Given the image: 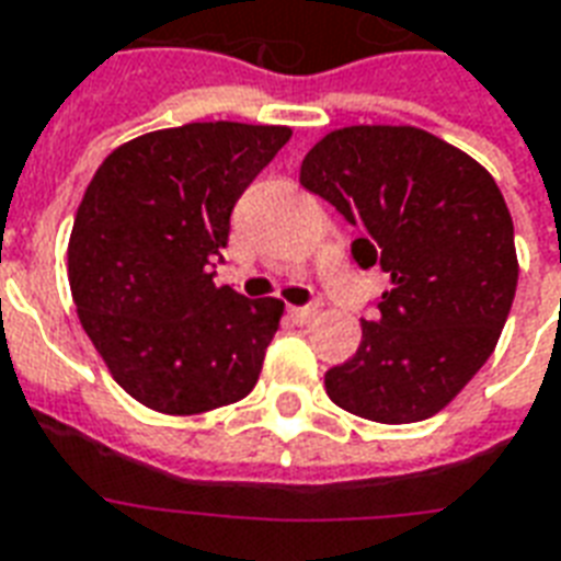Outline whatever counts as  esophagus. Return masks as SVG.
I'll return each mask as SVG.
<instances>
[{"label":"esophagus","mask_w":561,"mask_h":561,"mask_svg":"<svg viewBox=\"0 0 561 561\" xmlns=\"http://www.w3.org/2000/svg\"><path fill=\"white\" fill-rule=\"evenodd\" d=\"M314 314H318V309L314 306H291L288 309V318H291L294 323H312L314 321Z\"/></svg>","instance_id":"esophagus-1"}]
</instances>
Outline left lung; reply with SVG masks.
<instances>
[{"instance_id":"left-lung-1","label":"left lung","mask_w":561,"mask_h":561,"mask_svg":"<svg viewBox=\"0 0 561 561\" xmlns=\"http://www.w3.org/2000/svg\"><path fill=\"white\" fill-rule=\"evenodd\" d=\"M300 184L359 228V267L389 273L375 321L327 396L354 416H434L500 342L517 291L508 205L470 153L410 124H354L302 157Z\"/></svg>"}]
</instances>
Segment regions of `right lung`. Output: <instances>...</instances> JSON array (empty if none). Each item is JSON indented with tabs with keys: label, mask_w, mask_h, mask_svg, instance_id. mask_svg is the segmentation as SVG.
<instances>
[{
	"label": "right lung",
	"mask_w": 561,
	"mask_h": 561,
	"mask_svg": "<svg viewBox=\"0 0 561 561\" xmlns=\"http://www.w3.org/2000/svg\"><path fill=\"white\" fill-rule=\"evenodd\" d=\"M291 139L279 124L196 122L118 145L91 178L68 279L91 344L145 408L196 416L259 383L285 302L217 288L231 210Z\"/></svg>",
	"instance_id": "obj_1"
}]
</instances>
